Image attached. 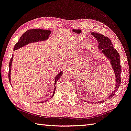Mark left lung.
Returning a JSON list of instances; mask_svg holds the SVG:
<instances>
[{
  "label": "left lung",
  "mask_w": 131,
  "mask_h": 131,
  "mask_svg": "<svg viewBox=\"0 0 131 131\" xmlns=\"http://www.w3.org/2000/svg\"><path fill=\"white\" fill-rule=\"evenodd\" d=\"M91 35L95 38L98 43V49L101 50V53L104 54L107 59L110 60V64L112 66L115 73V89L111 95L108 96L105 100L100 101L98 103L104 102L106 99H110L113 96L116 90L119 88L121 84V67L120 63V57L118 52L114 49L112 45V42L109 38L105 37V36L97 33H91Z\"/></svg>",
  "instance_id": "left-lung-1"
}]
</instances>
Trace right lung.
Masks as SVG:
<instances>
[{
	"label": "right lung",
	"instance_id": "1",
	"mask_svg": "<svg viewBox=\"0 0 131 131\" xmlns=\"http://www.w3.org/2000/svg\"><path fill=\"white\" fill-rule=\"evenodd\" d=\"M51 33V31L48 30H43V29H31L29 30L26 31L25 33H24L22 36L20 38L17 43L16 44L15 47H14L13 50H16L17 49H20V48L24 47L25 46L27 45L28 44H30L32 43H36V42H40V41H44L46 40H47L49 39L50 34ZM13 59V55H12V57L11 58L9 62V80L11 85V78H10V74H11V70H12V61ZM63 72L60 71L57 75L54 77V91L53 95L51 96V98L53 97L54 92L56 91V84L57 83L58 80L59 78L61 77L62 74ZM48 100L43 101V102H46ZM43 101L39 102V103H41Z\"/></svg>",
	"mask_w": 131,
	"mask_h": 131
}]
</instances>
